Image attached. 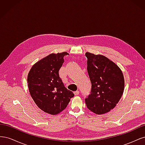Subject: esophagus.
Segmentation results:
<instances>
[{"mask_svg": "<svg viewBox=\"0 0 145 145\" xmlns=\"http://www.w3.org/2000/svg\"><path fill=\"white\" fill-rule=\"evenodd\" d=\"M74 94H75V95H77L79 94V91H76L74 92Z\"/></svg>", "mask_w": 145, "mask_h": 145, "instance_id": "34e87169", "label": "esophagus"}]
</instances>
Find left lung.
<instances>
[{
	"mask_svg": "<svg viewBox=\"0 0 145 145\" xmlns=\"http://www.w3.org/2000/svg\"><path fill=\"white\" fill-rule=\"evenodd\" d=\"M87 71L91 83L90 94L85 98L87 108L97 114L114 108L123 93L125 82L120 69L106 57L87 52Z\"/></svg>",
	"mask_w": 145,
	"mask_h": 145,
	"instance_id": "8db88e82",
	"label": "left lung"
}]
</instances>
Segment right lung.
<instances>
[{
  "label": "right lung",
  "instance_id": "right-lung-1",
  "mask_svg": "<svg viewBox=\"0 0 145 145\" xmlns=\"http://www.w3.org/2000/svg\"><path fill=\"white\" fill-rule=\"evenodd\" d=\"M68 54L67 52L51 54L34 65L28 73L31 96L39 108L52 115L62 112L74 96L59 76L63 57Z\"/></svg>",
  "mask_w": 145,
  "mask_h": 145
}]
</instances>
